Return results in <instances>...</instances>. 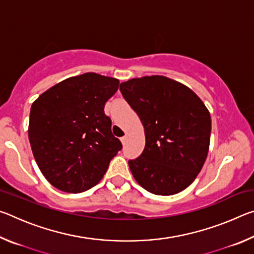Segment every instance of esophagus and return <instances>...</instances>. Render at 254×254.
Masks as SVG:
<instances>
[{
    "label": "esophagus",
    "instance_id": "34e87169",
    "mask_svg": "<svg viewBox=\"0 0 254 254\" xmlns=\"http://www.w3.org/2000/svg\"><path fill=\"white\" fill-rule=\"evenodd\" d=\"M121 141H122V143H123V144H126V143H127V135L126 134L124 136H122V137H121Z\"/></svg>",
    "mask_w": 254,
    "mask_h": 254
}]
</instances>
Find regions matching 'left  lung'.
<instances>
[{"label":"left lung","instance_id":"8db88e82","mask_svg":"<svg viewBox=\"0 0 254 254\" xmlns=\"http://www.w3.org/2000/svg\"><path fill=\"white\" fill-rule=\"evenodd\" d=\"M120 91L144 127L143 152L128 160L133 177L154 195L183 191L207 158L212 128L207 107L190 88L165 76L132 78Z\"/></svg>","mask_w":254,"mask_h":254}]
</instances>
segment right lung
Here are the masks:
<instances>
[{"label":"right lung","instance_id":"obj_1","mask_svg":"<svg viewBox=\"0 0 254 254\" xmlns=\"http://www.w3.org/2000/svg\"><path fill=\"white\" fill-rule=\"evenodd\" d=\"M119 84L117 78L85 72L60 81L32 103L29 141L54 187L72 194L94 187L122 149L104 113Z\"/></svg>","mask_w":254,"mask_h":254}]
</instances>
